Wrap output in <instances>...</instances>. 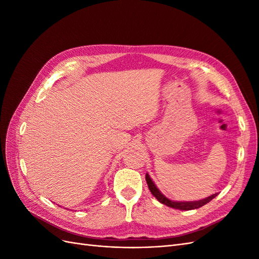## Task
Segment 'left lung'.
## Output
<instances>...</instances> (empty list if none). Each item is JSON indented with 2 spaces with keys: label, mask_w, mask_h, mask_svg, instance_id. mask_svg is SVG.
Here are the masks:
<instances>
[{
  "label": "left lung",
  "mask_w": 259,
  "mask_h": 259,
  "mask_svg": "<svg viewBox=\"0 0 259 259\" xmlns=\"http://www.w3.org/2000/svg\"><path fill=\"white\" fill-rule=\"evenodd\" d=\"M146 180H147V184L149 187V190L151 191L153 197L156 198L159 202H161L162 204L166 205L168 207H173L176 209H182V210H190V209H195V208H199L203 205H205L206 203H208L209 201L213 200L217 193H214L209 195V197L205 198V199H202L199 201H173L168 198H166L165 195H164L160 190L159 188L155 186V184L153 183V180L149 176V174H146Z\"/></svg>",
  "instance_id": "obj_1"
}]
</instances>
